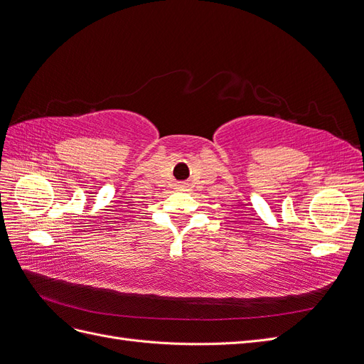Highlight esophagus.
Instances as JSON below:
<instances>
[{"label": "esophagus", "instance_id": "1", "mask_svg": "<svg viewBox=\"0 0 364 364\" xmlns=\"http://www.w3.org/2000/svg\"><path fill=\"white\" fill-rule=\"evenodd\" d=\"M178 188H179V190H182V188H185V185H183V183H179V185H178Z\"/></svg>", "mask_w": 364, "mask_h": 364}]
</instances>
